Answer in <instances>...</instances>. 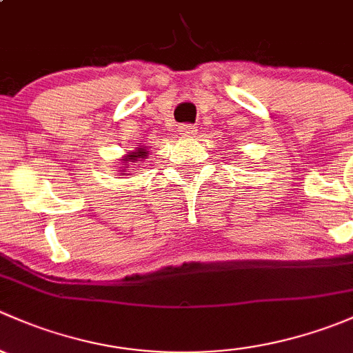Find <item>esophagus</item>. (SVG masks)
<instances>
[{
  "mask_svg": "<svg viewBox=\"0 0 353 353\" xmlns=\"http://www.w3.org/2000/svg\"><path fill=\"white\" fill-rule=\"evenodd\" d=\"M178 132H180L181 137H192L195 136L197 129H195V125H190V123H181V125L178 127Z\"/></svg>",
  "mask_w": 353,
  "mask_h": 353,
  "instance_id": "obj_1",
  "label": "esophagus"
}]
</instances>
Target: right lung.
Instances as JSON below:
<instances>
[{"label":"right lung","mask_w":353,"mask_h":353,"mask_svg":"<svg viewBox=\"0 0 353 353\" xmlns=\"http://www.w3.org/2000/svg\"><path fill=\"white\" fill-rule=\"evenodd\" d=\"M148 154H150V151H148L146 146H139V148H136L134 151L127 152V154L121 159V166H117L119 172H121V175H129V173H127V170L130 168V165H132V163H137V161H143V159H146Z\"/></svg>","instance_id":"obj_1"}]
</instances>
